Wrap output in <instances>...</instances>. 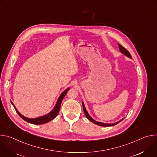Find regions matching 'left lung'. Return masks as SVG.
I'll list each match as a JSON object with an SVG mask.
<instances>
[{
    "label": "left lung",
    "instance_id": "obj_1",
    "mask_svg": "<svg viewBox=\"0 0 157 157\" xmlns=\"http://www.w3.org/2000/svg\"><path fill=\"white\" fill-rule=\"evenodd\" d=\"M118 45H119V50H120V51L121 52V53H123L124 55H126L127 56H128V57H129V58H132V56H131V55L130 54V53L128 52V50L126 49V48H125L122 45H121V44H118ZM82 107H83V110H84V114H85V116H86V117L91 122H92L93 123H94V124H96V125H99V126H103V127H109V126H113V125H116V124H117L118 123H119L120 122H121L124 119H122V120H121L120 121H119V122H116V123H114V124H105V123H102V122H97V121H94L90 116L89 115V114L87 113V110H86V108H85V106H84V103L82 102Z\"/></svg>",
    "mask_w": 157,
    "mask_h": 157
}]
</instances>
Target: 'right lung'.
<instances>
[{"label": "right lung", "mask_w": 157, "mask_h": 157, "mask_svg": "<svg viewBox=\"0 0 157 157\" xmlns=\"http://www.w3.org/2000/svg\"><path fill=\"white\" fill-rule=\"evenodd\" d=\"M70 89V88H68L66 89V90L61 94V96H59L57 102H56V104L55 105V107H54V109H53V110L52 112H50V113L49 114H48L47 115H45L44 116H42V117H38V118H35V119H29V118H27L25 117H24V116H22L19 112L17 110V109L15 108V105H13V104L12 102H11L12 104V105H13L17 113L18 114V116L21 118L23 119L24 121H25L26 122H29V123H31V124H36V125H40V124H45V123H47L51 121H52L53 119H55L58 114L59 113V109H60V107H61V102L63 99V98H64V96H66V94H67V93H68V90Z\"/></svg>", "instance_id": "right-lung-1"}]
</instances>
